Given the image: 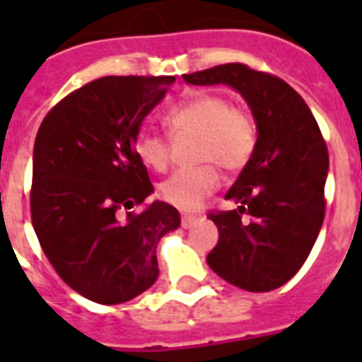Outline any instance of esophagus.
<instances>
[{
	"mask_svg": "<svg viewBox=\"0 0 362 362\" xmlns=\"http://www.w3.org/2000/svg\"><path fill=\"white\" fill-rule=\"evenodd\" d=\"M197 223V216H182V227L184 229H189L192 226H195Z\"/></svg>",
	"mask_w": 362,
	"mask_h": 362,
	"instance_id": "obj_1",
	"label": "esophagus"
}]
</instances>
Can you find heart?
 <instances>
[{
    "label": "heart",
    "mask_w": 362,
    "mask_h": 362,
    "mask_svg": "<svg viewBox=\"0 0 362 362\" xmlns=\"http://www.w3.org/2000/svg\"><path fill=\"white\" fill-rule=\"evenodd\" d=\"M173 136H195L193 169L176 170L159 186V197L180 210L199 209L220 186V173L244 169L255 150V127L247 112L218 93H197L176 105L165 116ZM135 153L148 169L167 170L170 163L169 139L142 131L135 139Z\"/></svg>",
    "instance_id": "b5f03b06"
}]
</instances>
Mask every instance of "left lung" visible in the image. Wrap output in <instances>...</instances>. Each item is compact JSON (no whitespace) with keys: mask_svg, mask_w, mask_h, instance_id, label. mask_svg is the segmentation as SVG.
<instances>
[{"mask_svg":"<svg viewBox=\"0 0 362 362\" xmlns=\"http://www.w3.org/2000/svg\"><path fill=\"white\" fill-rule=\"evenodd\" d=\"M184 81L235 88L257 124L252 159L226 195L240 206L209 214L220 240L206 263L246 291L278 289L308 259L325 218L329 152L320 125L286 81L244 64L216 65Z\"/></svg>","mask_w":362,"mask_h":362,"instance_id":"left-lung-1","label":"left lung"}]
</instances>
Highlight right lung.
Listing matches in <instances>:
<instances>
[{
	"mask_svg": "<svg viewBox=\"0 0 362 362\" xmlns=\"http://www.w3.org/2000/svg\"><path fill=\"white\" fill-rule=\"evenodd\" d=\"M173 82L103 76L62 99L37 131L31 223L59 278L93 303H127L152 287L159 238L180 226L161 201L118 216L153 192L135 139Z\"/></svg>",
	"mask_w": 362,
	"mask_h": 362,
	"instance_id": "obj_1",
	"label": "right lung"
}]
</instances>
